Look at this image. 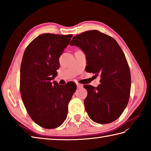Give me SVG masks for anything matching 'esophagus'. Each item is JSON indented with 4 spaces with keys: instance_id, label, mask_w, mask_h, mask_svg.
Instances as JSON below:
<instances>
[{
    "instance_id": "1",
    "label": "esophagus",
    "mask_w": 151,
    "mask_h": 151,
    "mask_svg": "<svg viewBox=\"0 0 151 151\" xmlns=\"http://www.w3.org/2000/svg\"><path fill=\"white\" fill-rule=\"evenodd\" d=\"M76 85L78 88H82V87L83 86V85L82 84H80V83H76Z\"/></svg>"
}]
</instances>
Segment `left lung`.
Listing matches in <instances>:
<instances>
[{"label":"left lung","mask_w":151,"mask_h":151,"mask_svg":"<svg viewBox=\"0 0 151 151\" xmlns=\"http://www.w3.org/2000/svg\"><path fill=\"white\" fill-rule=\"evenodd\" d=\"M71 46L86 55V71L100 76V84L84 85L88 94L85 110L92 121L99 124L118 119L128 104L131 78L128 63L116 40L98 30H90L73 37Z\"/></svg>","instance_id":"1"}]
</instances>
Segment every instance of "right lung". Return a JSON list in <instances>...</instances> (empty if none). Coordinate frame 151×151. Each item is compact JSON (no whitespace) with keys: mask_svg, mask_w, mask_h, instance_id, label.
<instances>
[{"mask_svg":"<svg viewBox=\"0 0 151 151\" xmlns=\"http://www.w3.org/2000/svg\"><path fill=\"white\" fill-rule=\"evenodd\" d=\"M72 35L43 33L26 47L20 73V92L25 108L35 123L45 129L62 125L76 83L59 85L55 81L59 58Z\"/></svg>","mask_w":151,"mask_h":151,"instance_id":"obj_1","label":"right lung"}]
</instances>
